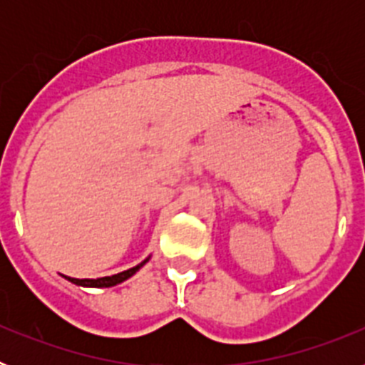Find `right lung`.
<instances>
[{"mask_svg": "<svg viewBox=\"0 0 365 365\" xmlns=\"http://www.w3.org/2000/svg\"><path fill=\"white\" fill-rule=\"evenodd\" d=\"M150 261V257L143 261V263H138L137 267L133 269H128L124 272H118V274H113V276H106V278H96V279H76V278H69V276H63L66 279H69L71 283L74 285H80V287H95V289H106V287H115L118 283L125 282V279H130L135 272L140 270V267H144Z\"/></svg>", "mask_w": 365, "mask_h": 365, "instance_id": "right-lung-1", "label": "right lung"}]
</instances>
